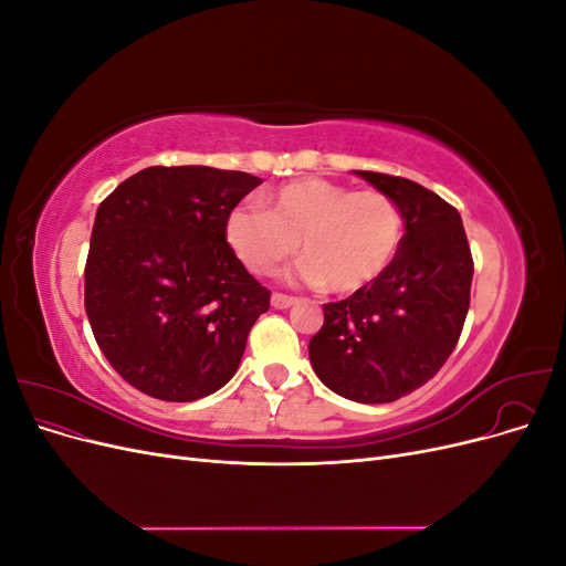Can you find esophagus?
Here are the masks:
<instances>
[{
    "instance_id": "obj_1",
    "label": "esophagus",
    "mask_w": 566,
    "mask_h": 566,
    "mask_svg": "<svg viewBox=\"0 0 566 566\" xmlns=\"http://www.w3.org/2000/svg\"><path fill=\"white\" fill-rule=\"evenodd\" d=\"M297 300L290 297V295H283V293H273L271 295V306L273 310H287V306H293Z\"/></svg>"
}]
</instances>
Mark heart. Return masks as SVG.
Wrapping results in <instances>:
<instances>
[{"label":"heart","mask_w":566,"mask_h":566,"mask_svg":"<svg viewBox=\"0 0 566 566\" xmlns=\"http://www.w3.org/2000/svg\"><path fill=\"white\" fill-rule=\"evenodd\" d=\"M262 205H241L227 217L229 248L256 276H269L297 241L304 254L295 276L349 295L380 279L399 252L403 219L389 196L375 188L349 186L321 177L287 181Z\"/></svg>","instance_id":"obj_1"}]
</instances>
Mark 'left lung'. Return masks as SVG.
<instances>
[{
    "instance_id": "left-lung-1",
    "label": "left lung",
    "mask_w": 566,
    "mask_h": 566,
    "mask_svg": "<svg viewBox=\"0 0 566 566\" xmlns=\"http://www.w3.org/2000/svg\"><path fill=\"white\" fill-rule=\"evenodd\" d=\"M356 175L397 202L406 233L380 279L323 304L310 358L318 380L339 397L389 403L434 378L455 349L474 264L453 205L403 177Z\"/></svg>"
}]
</instances>
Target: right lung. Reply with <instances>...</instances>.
I'll return each mask as SVG.
<instances>
[{"label":"right lung","instance_id":"right-lung-1","mask_svg":"<svg viewBox=\"0 0 566 566\" xmlns=\"http://www.w3.org/2000/svg\"><path fill=\"white\" fill-rule=\"evenodd\" d=\"M260 177L146 167L98 205L84 310L111 366L160 401H196L241 364L271 293L229 248V212Z\"/></svg>","mask_w":566,"mask_h":566}]
</instances>
